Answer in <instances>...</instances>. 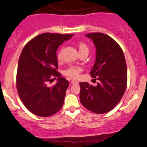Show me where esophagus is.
<instances>
[{
	"label": "esophagus",
	"instance_id": "34e87169",
	"mask_svg": "<svg viewBox=\"0 0 147 147\" xmlns=\"http://www.w3.org/2000/svg\"><path fill=\"white\" fill-rule=\"evenodd\" d=\"M71 84H78V82H77V81H75V80H72L71 81Z\"/></svg>",
	"mask_w": 147,
	"mask_h": 147
}]
</instances>
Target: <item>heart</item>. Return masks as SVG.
<instances>
[{"label":"heart","mask_w":147,"mask_h":147,"mask_svg":"<svg viewBox=\"0 0 147 147\" xmlns=\"http://www.w3.org/2000/svg\"><path fill=\"white\" fill-rule=\"evenodd\" d=\"M79 51H82V50H88V48L87 45L86 43H83V42H80L79 43ZM58 59H60V54L58 55ZM81 70H82V69L79 68V67L70 66L65 70V75L67 77H70V78L75 79L79 77V72H81Z\"/></svg>","instance_id":"b5f03b06"}]
</instances>
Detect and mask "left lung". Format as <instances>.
I'll return each mask as SVG.
<instances>
[{
	"label": "left lung",
	"mask_w": 147,
	"mask_h": 147,
	"mask_svg": "<svg viewBox=\"0 0 147 147\" xmlns=\"http://www.w3.org/2000/svg\"><path fill=\"white\" fill-rule=\"evenodd\" d=\"M96 48L95 64L90 72L98 80L97 85L79 83L80 102L86 109L97 114L112 110L124 95L127 84V69L124 52L118 43L104 33H90Z\"/></svg>",
	"instance_id": "left-lung-1"
}]
</instances>
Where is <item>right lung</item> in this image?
I'll return each mask as SVG.
<instances>
[{"label":"right lung","instance_id":"1","mask_svg":"<svg viewBox=\"0 0 147 147\" xmlns=\"http://www.w3.org/2000/svg\"><path fill=\"white\" fill-rule=\"evenodd\" d=\"M74 34L43 33L25 45L18 63L16 88L24 106L33 114L50 117L63 104L69 82L57 71V51L64 41ZM57 77L52 87L47 84Z\"/></svg>","mask_w":147,"mask_h":147}]
</instances>
